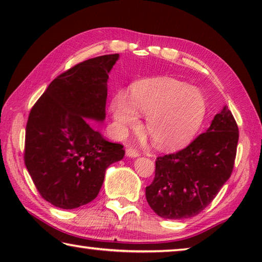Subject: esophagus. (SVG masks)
Segmentation results:
<instances>
[{
    "mask_svg": "<svg viewBox=\"0 0 262 262\" xmlns=\"http://www.w3.org/2000/svg\"><path fill=\"white\" fill-rule=\"evenodd\" d=\"M126 156H127V157H130V158H136V157L140 156V154H139V151H137V150H135V149L128 148V149L126 150Z\"/></svg>",
    "mask_w": 262,
    "mask_h": 262,
    "instance_id": "34e87169",
    "label": "esophagus"
}]
</instances>
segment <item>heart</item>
Here are the masks:
<instances>
[{"label": "heart", "instance_id": "1", "mask_svg": "<svg viewBox=\"0 0 262 262\" xmlns=\"http://www.w3.org/2000/svg\"><path fill=\"white\" fill-rule=\"evenodd\" d=\"M130 101L118 94L112 100V117L123 134L139 123L137 111L147 114L145 132L162 150L184 147L200 129L206 117L205 97L198 89L170 77L147 78L134 84Z\"/></svg>", "mask_w": 262, "mask_h": 262}]
</instances>
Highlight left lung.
Returning <instances> with one entry per match:
<instances>
[{"label":"left lung","mask_w":262,"mask_h":262,"mask_svg":"<svg viewBox=\"0 0 262 262\" xmlns=\"http://www.w3.org/2000/svg\"><path fill=\"white\" fill-rule=\"evenodd\" d=\"M238 137L236 120L224 106L207 132L188 147L158 157L155 179L145 188L151 209L167 220L189 219L201 212L231 176Z\"/></svg>","instance_id":"left-lung-1"}]
</instances>
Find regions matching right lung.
Segmentation results:
<instances>
[{"label": "right lung", "mask_w": 262, "mask_h": 262, "mask_svg": "<svg viewBox=\"0 0 262 262\" xmlns=\"http://www.w3.org/2000/svg\"><path fill=\"white\" fill-rule=\"evenodd\" d=\"M119 54L81 62L53 81L31 110L25 133L26 168L46 201L75 209L95 200L111 164L125 150L86 120L103 122L108 74Z\"/></svg>", "instance_id": "right-lung-1"}]
</instances>
